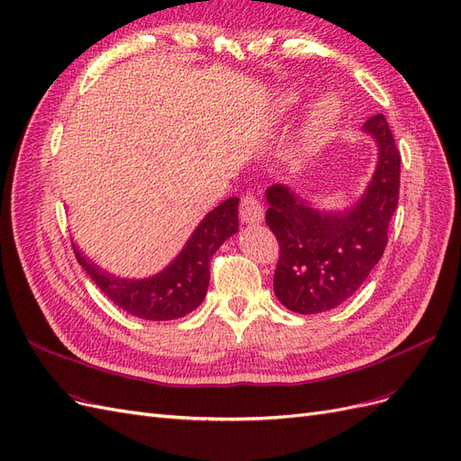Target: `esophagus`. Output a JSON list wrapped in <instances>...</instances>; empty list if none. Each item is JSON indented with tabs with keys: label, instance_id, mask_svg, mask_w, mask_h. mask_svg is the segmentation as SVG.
<instances>
[{
	"label": "esophagus",
	"instance_id": "esophagus-1",
	"mask_svg": "<svg viewBox=\"0 0 461 461\" xmlns=\"http://www.w3.org/2000/svg\"><path fill=\"white\" fill-rule=\"evenodd\" d=\"M240 217L244 222H259L263 219V205L254 194H246V196H242Z\"/></svg>",
	"mask_w": 461,
	"mask_h": 461
}]
</instances>
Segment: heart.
Here are the masks:
<instances>
[{"mask_svg": "<svg viewBox=\"0 0 461 461\" xmlns=\"http://www.w3.org/2000/svg\"><path fill=\"white\" fill-rule=\"evenodd\" d=\"M334 109H337V104H334L332 97H327V100H323V102L319 104V109H317V117L325 121V119L332 117Z\"/></svg>", "mask_w": 461, "mask_h": 461, "instance_id": "b5f03b06", "label": "heart"}]
</instances>
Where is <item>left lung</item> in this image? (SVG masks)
<instances>
[{"mask_svg":"<svg viewBox=\"0 0 461 461\" xmlns=\"http://www.w3.org/2000/svg\"><path fill=\"white\" fill-rule=\"evenodd\" d=\"M379 144L367 192L346 213H323L283 185L265 192V222L278 240L273 276L285 308L302 315L334 310L366 283L384 254L400 194V151L383 113L364 122Z\"/></svg>","mask_w":461,"mask_h":461,"instance_id":"obj_1","label":"left lung"}]
</instances>
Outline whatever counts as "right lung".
<instances>
[{"label": "right lung", "mask_w": 461, "mask_h": 461, "mask_svg": "<svg viewBox=\"0 0 461 461\" xmlns=\"http://www.w3.org/2000/svg\"><path fill=\"white\" fill-rule=\"evenodd\" d=\"M236 230L239 198H229L207 213L169 267L142 281L107 275L82 256L75 244L73 252L82 269L121 310L146 321H169L185 317L202 303L209 285V261Z\"/></svg>", "instance_id": "1"}]
</instances>
